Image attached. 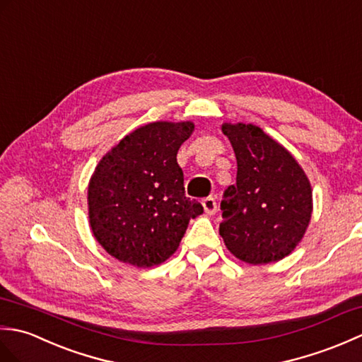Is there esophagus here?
Here are the masks:
<instances>
[{
    "label": "esophagus",
    "mask_w": 362,
    "mask_h": 362,
    "mask_svg": "<svg viewBox=\"0 0 362 362\" xmlns=\"http://www.w3.org/2000/svg\"><path fill=\"white\" fill-rule=\"evenodd\" d=\"M203 207H204V211H206L207 215H214V214L216 212V202H215V198H212V197L204 198V199H203Z\"/></svg>",
    "instance_id": "34e87169"
}]
</instances>
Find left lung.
<instances>
[{"label":"left lung","mask_w":362,"mask_h":362,"mask_svg":"<svg viewBox=\"0 0 362 362\" xmlns=\"http://www.w3.org/2000/svg\"><path fill=\"white\" fill-rule=\"evenodd\" d=\"M237 180L223 194L220 235L237 259L262 264L291 254L308 228L311 186L300 165L262 128L224 124Z\"/></svg>","instance_id":"8db88e82"}]
</instances>
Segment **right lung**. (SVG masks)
I'll list each match as a JSON object with an SVG mask.
<instances>
[{
  "label": "right lung",
  "mask_w": 362,
  "mask_h": 362,
  "mask_svg": "<svg viewBox=\"0 0 362 362\" xmlns=\"http://www.w3.org/2000/svg\"><path fill=\"white\" fill-rule=\"evenodd\" d=\"M192 122H153L134 130L102 158L88 186L95 240L124 263L150 268L180 246L203 206L184 194L176 163Z\"/></svg>",
  "instance_id": "obj_1"
}]
</instances>
